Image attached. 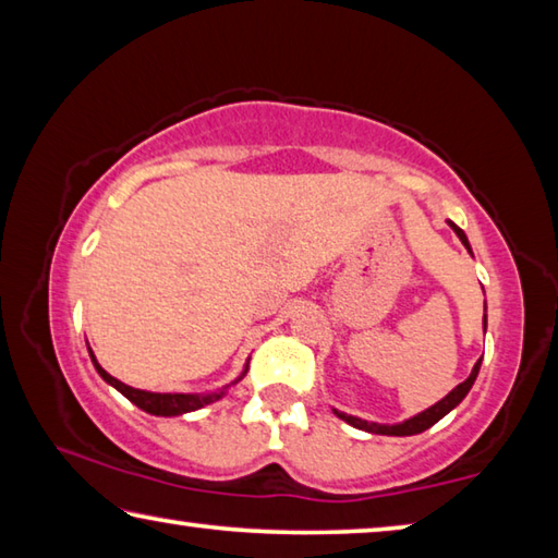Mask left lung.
<instances>
[{"label": "left lung", "mask_w": 558, "mask_h": 558, "mask_svg": "<svg viewBox=\"0 0 558 558\" xmlns=\"http://www.w3.org/2000/svg\"><path fill=\"white\" fill-rule=\"evenodd\" d=\"M448 223H450V229L458 233V239L462 241V245H465V248L470 251V243H468L465 231H462L460 226H456L452 221H448ZM470 253H472V251H470ZM485 327H487V315H485ZM480 362H483V359H480ZM480 362H477L475 366H472V372H470L468 379L462 381V384H458L456 389H452V391L446 396V399L438 401L436 405H430V409H426L423 413L413 415V418H409V421L396 423V426H381V423H369V421H362V418H356V415H349V413H342V411H335V413H337L342 421H347L349 426H354V428H359V430L379 433V436H415V433H423L426 428H430L433 423H438V421L442 418V415L450 413L462 399H465L468 391L472 389V384H475V379H477Z\"/></svg>", "instance_id": "obj_1"}]
</instances>
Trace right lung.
<instances>
[{
    "instance_id": "add662e5",
    "label": "right lung",
    "mask_w": 558,
    "mask_h": 558,
    "mask_svg": "<svg viewBox=\"0 0 558 558\" xmlns=\"http://www.w3.org/2000/svg\"><path fill=\"white\" fill-rule=\"evenodd\" d=\"M90 359L93 364H96L98 374L106 379L110 386H116V389L125 396V399H130L132 403L137 405V409H143L147 413L153 415H182V413H189V411H196L202 409V405L206 403H214L219 401L223 391L219 393H206V396H196V393H153V391H140V389H132V386L118 381L116 376H110L102 366L96 362V356H93L90 352ZM245 374V372H243Z\"/></svg>"
}]
</instances>
